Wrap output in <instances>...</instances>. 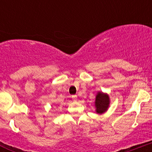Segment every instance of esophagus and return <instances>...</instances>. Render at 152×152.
Returning <instances> with one entry per match:
<instances>
[{
	"label": "esophagus",
	"instance_id": "1",
	"mask_svg": "<svg viewBox=\"0 0 152 152\" xmlns=\"http://www.w3.org/2000/svg\"><path fill=\"white\" fill-rule=\"evenodd\" d=\"M72 100H73V101H75V102L77 101V95H73V96H72Z\"/></svg>",
	"mask_w": 152,
	"mask_h": 152
}]
</instances>
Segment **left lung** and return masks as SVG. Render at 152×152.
Returning a JSON list of instances; mask_svg holds the SVG:
<instances>
[{
  "label": "left lung",
  "mask_w": 152,
  "mask_h": 152,
  "mask_svg": "<svg viewBox=\"0 0 152 152\" xmlns=\"http://www.w3.org/2000/svg\"><path fill=\"white\" fill-rule=\"evenodd\" d=\"M110 106V97L107 94L98 92L95 99V108L98 114H102L107 110Z\"/></svg>",
  "instance_id": "left-lung-1"
}]
</instances>
